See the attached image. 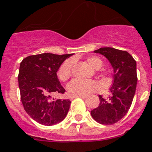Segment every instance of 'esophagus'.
Here are the masks:
<instances>
[{"label": "esophagus", "instance_id": "1", "mask_svg": "<svg viewBox=\"0 0 152 152\" xmlns=\"http://www.w3.org/2000/svg\"><path fill=\"white\" fill-rule=\"evenodd\" d=\"M72 98H81V99H85L86 95H77V96H72Z\"/></svg>", "mask_w": 152, "mask_h": 152}]
</instances>
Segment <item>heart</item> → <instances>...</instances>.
<instances>
[{"mask_svg":"<svg viewBox=\"0 0 152 152\" xmlns=\"http://www.w3.org/2000/svg\"><path fill=\"white\" fill-rule=\"evenodd\" d=\"M88 64L95 69H99L103 62L97 57H90L87 59ZM73 64L72 60H67L60 66L57 70V76L60 80H68L72 76V67ZM99 88V83L94 80H81L75 79L69 82L67 85V91L71 96L87 95L97 91Z\"/></svg>","mask_w":152,"mask_h":152,"instance_id":"b5f03b06","label":"heart"}]
</instances>
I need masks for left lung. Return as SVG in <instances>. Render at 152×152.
Instances as JSON below:
<instances>
[{
    "mask_svg": "<svg viewBox=\"0 0 152 152\" xmlns=\"http://www.w3.org/2000/svg\"><path fill=\"white\" fill-rule=\"evenodd\" d=\"M107 58L113 69V81L108 98L99 95V106L91 111L97 122L113 125L128 113L132 105L137 83V62L127 51L102 47L94 51Z\"/></svg>",
    "mask_w": 152,
    "mask_h": 152,
    "instance_id": "left-lung-1",
    "label": "left lung"
}]
</instances>
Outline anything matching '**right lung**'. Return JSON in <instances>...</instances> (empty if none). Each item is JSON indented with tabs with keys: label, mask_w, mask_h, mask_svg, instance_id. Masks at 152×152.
<instances>
[{
	"label": "right lung",
	"mask_w": 152,
	"mask_h": 152,
	"mask_svg": "<svg viewBox=\"0 0 152 152\" xmlns=\"http://www.w3.org/2000/svg\"><path fill=\"white\" fill-rule=\"evenodd\" d=\"M72 55L44 53L28 56L20 63L18 81L23 106L27 114L41 125H56L68 113L71 101L54 99L51 95L65 91L57 72Z\"/></svg>",
	"instance_id": "add662e5"
}]
</instances>
